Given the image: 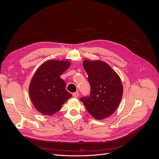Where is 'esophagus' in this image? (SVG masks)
Here are the masks:
<instances>
[{
	"instance_id": "obj_1",
	"label": "esophagus",
	"mask_w": 159,
	"mask_h": 159,
	"mask_svg": "<svg viewBox=\"0 0 159 159\" xmlns=\"http://www.w3.org/2000/svg\"><path fill=\"white\" fill-rule=\"evenodd\" d=\"M73 96H74V98H78V96H79V92H78V91H77V92L73 93Z\"/></svg>"
}]
</instances>
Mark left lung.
Listing matches in <instances>:
<instances>
[{
  "label": "left lung",
  "instance_id": "left-lung-1",
  "mask_svg": "<svg viewBox=\"0 0 159 159\" xmlns=\"http://www.w3.org/2000/svg\"><path fill=\"white\" fill-rule=\"evenodd\" d=\"M83 66L88 75L91 93L89 98H81V102L95 119L107 118L121 101L123 88L120 77L103 61L85 60Z\"/></svg>",
  "mask_w": 159,
  "mask_h": 159
}]
</instances>
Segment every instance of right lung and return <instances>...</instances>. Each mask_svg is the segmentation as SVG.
Wrapping results in <instances>:
<instances>
[{
	"mask_svg": "<svg viewBox=\"0 0 159 159\" xmlns=\"http://www.w3.org/2000/svg\"><path fill=\"white\" fill-rule=\"evenodd\" d=\"M70 64L67 60H48L34 74L28 91L34 106L42 115H54L71 97L60 78Z\"/></svg>",
	"mask_w": 159,
	"mask_h": 159,
	"instance_id": "obj_1",
	"label": "right lung"
}]
</instances>
